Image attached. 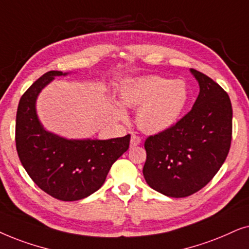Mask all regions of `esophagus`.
Segmentation results:
<instances>
[{
	"instance_id": "1",
	"label": "esophagus",
	"mask_w": 249,
	"mask_h": 249,
	"mask_svg": "<svg viewBox=\"0 0 249 249\" xmlns=\"http://www.w3.org/2000/svg\"><path fill=\"white\" fill-rule=\"evenodd\" d=\"M141 143V138L137 134H132L131 137V147H137Z\"/></svg>"
}]
</instances>
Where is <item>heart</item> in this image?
<instances>
[{
    "mask_svg": "<svg viewBox=\"0 0 249 249\" xmlns=\"http://www.w3.org/2000/svg\"><path fill=\"white\" fill-rule=\"evenodd\" d=\"M188 95L183 81L156 75L127 82L121 90L123 104L140 107L138 125L148 133H159L173 126L187 105ZM115 115L121 119L126 118V112L119 106L115 107Z\"/></svg>",
    "mask_w": 249,
    "mask_h": 249,
    "instance_id": "heart-1",
    "label": "heart"
}]
</instances>
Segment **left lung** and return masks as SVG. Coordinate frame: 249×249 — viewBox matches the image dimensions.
<instances>
[{"instance_id": "obj_1", "label": "left lung", "mask_w": 249, "mask_h": 249, "mask_svg": "<svg viewBox=\"0 0 249 249\" xmlns=\"http://www.w3.org/2000/svg\"><path fill=\"white\" fill-rule=\"evenodd\" d=\"M200 92L194 107L173 126L144 142L143 177L154 190L183 198L203 189L220 170L232 139V106L227 92L191 69Z\"/></svg>"}]
</instances>
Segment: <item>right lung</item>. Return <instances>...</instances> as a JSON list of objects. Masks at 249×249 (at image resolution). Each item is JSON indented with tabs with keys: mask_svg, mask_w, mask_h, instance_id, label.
I'll use <instances>...</instances> for the list:
<instances>
[{
	"mask_svg": "<svg viewBox=\"0 0 249 249\" xmlns=\"http://www.w3.org/2000/svg\"><path fill=\"white\" fill-rule=\"evenodd\" d=\"M62 71L45 72L29 86L18 105L16 148L22 166L39 189L62 201L90 196L101 188L111 165L130 147L131 135L110 140H66L39 124L35 101Z\"/></svg>",
	"mask_w": 249,
	"mask_h": 249,
	"instance_id": "right-lung-1",
	"label": "right lung"
}]
</instances>
